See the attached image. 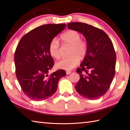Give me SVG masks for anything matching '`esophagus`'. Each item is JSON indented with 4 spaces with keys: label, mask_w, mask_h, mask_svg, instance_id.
<instances>
[{
    "label": "esophagus",
    "mask_w": 130,
    "mask_h": 130,
    "mask_svg": "<svg viewBox=\"0 0 130 130\" xmlns=\"http://www.w3.org/2000/svg\"><path fill=\"white\" fill-rule=\"evenodd\" d=\"M71 71H67V75H69V74H71Z\"/></svg>",
    "instance_id": "obj_1"
}]
</instances>
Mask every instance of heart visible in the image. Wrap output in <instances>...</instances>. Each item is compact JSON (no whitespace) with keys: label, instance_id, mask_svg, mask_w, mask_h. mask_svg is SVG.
I'll return each mask as SVG.
<instances>
[{"label":"heart","instance_id":"heart-1","mask_svg":"<svg viewBox=\"0 0 130 130\" xmlns=\"http://www.w3.org/2000/svg\"><path fill=\"white\" fill-rule=\"evenodd\" d=\"M61 38L62 42L70 46L69 52V56L63 58L56 62V67L66 70H71L76 67L79 59H83L88 51V45L85 41L81 39V35L74 30L69 31L63 34ZM49 53L55 59H59L60 56V44L56 38L52 39L48 46Z\"/></svg>","mask_w":130,"mask_h":130}]
</instances>
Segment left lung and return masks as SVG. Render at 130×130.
<instances>
[{"label":"left lung","instance_id":"obj_1","mask_svg":"<svg viewBox=\"0 0 130 130\" xmlns=\"http://www.w3.org/2000/svg\"><path fill=\"white\" fill-rule=\"evenodd\" d=\"M68 28L81 33L86 38L88 51L80 68L75 89L84 98L94 100L104 95L115 75L116 55L111 39L103 30L81 22L68 24Z\"/></svg>","mask_w":130,"mask_h":130}]
</instances>
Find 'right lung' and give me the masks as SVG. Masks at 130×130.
<instances>
[{
    "label": "right lung",
    "mask_w": 130,
    "mask_h": 130,
    "mask_svg": "<svg viewBox=\"0 0 130 130\" xmlns=\"http://www.w3.org/2000/svg\"><path fill=\"white\" fill-rule=\"evenodd\" d=\"M66 26L65 24H47L38 27L23 36L17 47V78L24 93L32 100L50 97L56 92L60 78L67 74L60 69L48 75L54 65L49 53V43Z\"/></svg>",
    "instance_id": "1"
}]
</instances>
